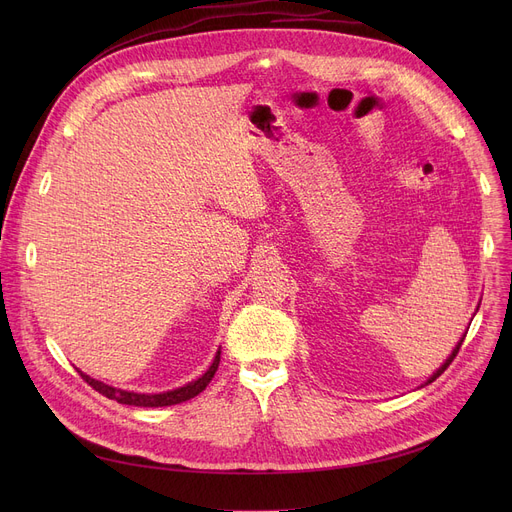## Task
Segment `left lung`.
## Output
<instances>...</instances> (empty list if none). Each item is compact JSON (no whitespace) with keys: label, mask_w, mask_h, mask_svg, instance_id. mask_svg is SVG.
I'll return each mask as SVG.
<instances>
[{"label":"left lung","mask_w":512,"mask_h":512,"mask_svg":"<svg viewBox=\"0 0 512 512\" xmlns=\"http://www.w3.org/2000/svg\"><path fill=\"white\" fill-rule=\"evenodd\" d=\"M463 340H465V336H463V338H461V342H459V344H456V346H454V348H452V353H450V357H448V359H446V361H444V365H442V367H440V369H438V371H436V373H434V375H432V378H429V380H427V382H425V384H432V382H434V380H436V378H440V375H442V373H444V371H446V367H448V365H450V363H452V361H454V357H456V355H459V348H461V344H463Z\"/></svg>","instance_id":"left-lung-1"}]
</instances>
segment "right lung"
<instances>
[{"mask_svg":"<svg viewBox=\"0 0 512 512\" xmlns=\"http://www.w3.org/2000/svg\"><path fill=\"white\" fill-rule=\"evenodd\" d=\"M218 365H220V351L215 353V359L213 363L209 365V369L201 375L199 380L195 382H188L186 386L182 388H176V390H170V392H159V394H141V392H128V390H120V388H112L107 386L99 380H93L89 378V375H85L83 371H78L80 375H83V380L93 386L99 394L112 398L116 402H120V405H130V407H170V405H178V402H184V400H191L195 398L199 392H203L207 388V384L211 382V378L215 375V371H218Z\"/></svg>","mask_w":512,"mask_h":512,"instance_id":"right-lung-1","label":"right lung"}]
</instances>
